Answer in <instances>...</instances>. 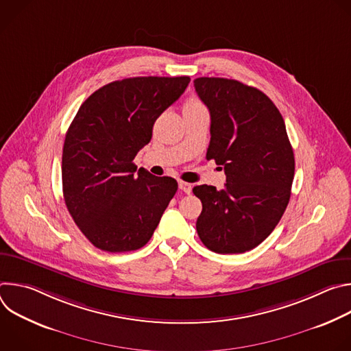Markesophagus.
Here are the masks:
<instances>
[{
	"mask_svg": "<svg viewBox=\"0 0 351 351\" xmlns=\"http://www.w3.org/2000/svg\"><path fill=\"white\" fill-rule=\"evenodd\" d=\"M179 189L183 191V193H186V194H190L191 193V184L190 183H187V182H179Z\"/></svg>",
	"mask_w": 351,
	"mask_h": 351,
	"instance_id": "1",
	"label": "esophagus"
}]
</instances>
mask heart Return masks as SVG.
I'll list each match as a JSON object with an SVG mask.
<instances>
[{
	"label": "heart",
	"instance_id": "obj_1",
	"mask_svg": "<svg viewBox=\"0 0 351 351\" xmlns=\"http://www.w3.org/2000/svg\"><path fill=\"white\" fill-rule=\"evenodd\" d=\"M186 107H202V104H199L197 99H190V101H187V104L184 106V108Z\"/></svg>",
	"mask_w": 351,
	"mask_h": 351
}]
</instances>
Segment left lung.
I'll return each instance as SVG.
<instances>
[{
	"mask_svg": "<svg viewBox=\"0 0 351 351\" xmlns=\"http://www.w3.org/2000/svg\"><path fill=\"white\" fill-rule=\"evenodd\" d=\"M199 99L211 115L207 160L222 165L226 183L195 186L203 211L197 233L218 254H239L263 243L290 199L294 154L285 121L258 88L223 77H197Z\"/></svg>",
	"mask_w": 351,
	"mask_h": 351,
	"instance_id": "left-lung-1",
	"label": "left lung"
}]
</instances>
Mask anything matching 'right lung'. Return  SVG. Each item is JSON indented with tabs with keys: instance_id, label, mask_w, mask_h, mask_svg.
I'll return each mask as SVG.
<instances>
[{
	"instance_id": "add662e5",
	"label": "right lung",
	"mask_w": 351,
	"mask_h": 351,
	"mask_svg": "<svg viewBox=\"0 0 351 351\" xmlns=\"http://www.w3.org/2000/svg\"><path fill=\"white\" fill-rule=\"evenodd\" d=\"M189 76L129 77L94 91L80 106L64 143L65 204L88 241L108 253L141 248L178 190L169 176L138 169L157 118L183 94Z\"/></svg>"
}]
</instances>
